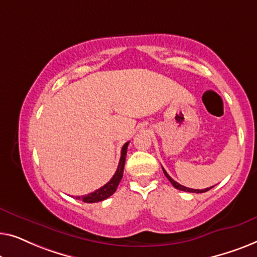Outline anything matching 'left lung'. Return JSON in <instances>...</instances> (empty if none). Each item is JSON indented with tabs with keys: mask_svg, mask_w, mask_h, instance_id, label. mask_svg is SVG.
<instances>
[{
	"mask_svg": "<svg viewBox=\"0 0 257 257\" xmlns=\"http://www.w3.org/2000/svg\"><path fill=\"white\" fill-rule=\"evenodd\" d=\"M162 169H163V168H162ZM163 172H164V175H165L166 178H168V179L170 180V183L172 184L173 187H176V189H178V190H180V191H185V192H192V193H204V192H206V191L211 190L212 187H213V186L207 187V189H205V190H194V189H190V187H185V186L180 185L179 183H177L176 180H173V179L171 178V177H170V176L168 175V172H166L164 169H163Z\"/></svg>",
	"mask_w": 257,
	"mask_h": 257,
	"instance_id": "8db88e82",
	"label": "left lung"
}]
</instances>
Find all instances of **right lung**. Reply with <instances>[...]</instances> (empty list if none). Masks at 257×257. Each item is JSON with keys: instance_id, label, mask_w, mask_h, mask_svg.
Returning a JSON list of instances; mask_svg holds the SVG:
<instances>
[{"instance_id": "obj_1", "label": "right lung", "mask_w": 257, "mask_h": 257, "mask_svg": "<svg viewBox=\"0 0 257 257\" xmlns=\"http://www.w3.org/2000/svg\"><path fill=\"white\" fill-rule=\"evenodd\" d=\"M129 142L124 143L123 147H122L121 150V158L120 163H118L117 170L115 172V175L111 177V179L107 184H104L102 187L97 189L94 192L87 194V196L82 197H75V199L82 200L84 202H99L102 201L107 198H109L111 194H114L115 191H116L118 184H120L122 177H123V169H124V163H125V155H127V149H128Z\"/></svg>"}]
</instances>
